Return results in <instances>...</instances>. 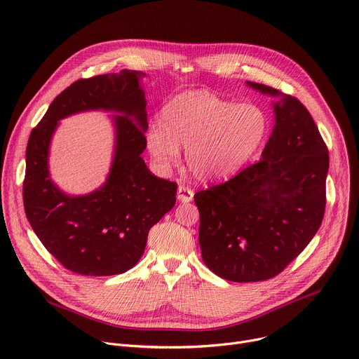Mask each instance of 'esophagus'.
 Here are the masks:
<instances>
[{"instance_id":"34e87169","label":"esophagus","mask_w":359,"mask_h":359,"mask_svg":"<svg viewBox=\"0 0 359 359\" xmlns=\"http://www.w3.org/2000/svg\"><path fill=\"white\" fill-rule=\"evenodd\" d=\"M193 190L190 187H186L183 184H180L177 187V198L182 201V203H189L193 200Z\"/></svg>"}]
</instances>
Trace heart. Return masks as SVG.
I'll use <instances>...</instances> for the list:
<instances>
[{
  "label": "heart",
  "mask_w": 359,
  "mask_h": 359,
  "mask_svg": "<svg viewBox=\"0 0 359 359\" xmlns=\"http://www.w3.org/2000/svg\"><path fill=\"white\" fill-rule=\"evenodd\" d=\"M269 116L252 102L238 104L208 90H190L173 97L146 137L151 158L162 168L173 166L179 146L186 163L203 182H220L236 175L264 144Z\"/></svg>",
  "instance_id": "heart-1"
}]
</instances>
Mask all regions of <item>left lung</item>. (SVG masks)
<instances>
[{"instance_id":"8db88e82","label":"left lung","mask_w":359,"mask_h":359,"mask_svg":"<svg viewBox=\"0 0 359 359\" xmlns=\"http://www.w3.org/2000/svg\"><path fill=\"white\" fill-rule=\"evenodd\" d=\"M247 83L280 96L262 159L194 194L201 259L234 283L273 278L309 245L324 217L330 166L327 144L301 102L271 86Z\"/></svg>"}]
</instances>
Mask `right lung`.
<instances>
[{
    "label": "right lung",
    "instance_id": "obj_1",
    "mask_svg": "<svg viewBox=\"0 0 359 359\" xmlns=\"http://www.w3.org/2000/svg\"><path fill=\"white\" fill-rule=\"evenodd\" d=\"M142 72L78 79L49 105L27 144L22 198L27 219L43 247L69 271L114 276L132 269L147 234L176 203L177 183L151 175L140 153L147 129ZM105 109L114 116L117 149L107 183L86 196H68L48 179L47 149L57 121L76 111Z\"/></svg>",
    "mask_w": 359,
    "mask_h": 359
}]
</instances>
